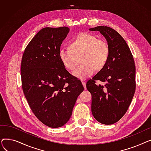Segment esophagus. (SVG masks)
<instances>
[{
    "label": "esophagus",
    "mask_w": 151,
    "mask_h": 151,
    "mask_svg": "<svg viewBox=\"0 0 151 151\" xmlns=\"http://www.w3.org/2000/svg\"><path fill=\"white\" fill-rule=\"evenodd\" d=\"M81 83H82V84H83V86H84V89H86V82H85V81H81Z\"/></svg>",
    "instance_id": "esophagus-1"
}]
</instances>
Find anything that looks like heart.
<instances>
[{
  "instance_id": "1",
  "label": "heart",
  "mask_w": 151,
  "mask_h": 151,
  "mask_svg": "<svg viewBox=\"0 0 151 151\" xmlns=\"http://www.w3.org/2000/svg\"><path fill=\"white\" fill-rule=\"evenodd\" d=\"M70 47V49L59 50V58L64 66L70 70H74L81 60L83 64L73 72V75L80 80L91 76L96 68H104L109 58L108 42L91 34H78L71 42Z\"/></svg>"
}]
</instances>
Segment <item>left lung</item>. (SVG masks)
Here are the masks:
<instances>
[{
    "instance_id": "obj_1",
    "label": "left lung",
    "mask_w": 151,
    "mask_h": 151,
    "mask_svg": "<svg viewBox=\"0 0 151 151\" xmlns=\"http://www.w3.org/2000/svg\"><path fill=\"white\" fill-rule=\"evenodd\" d=\"M89 30L100 32L109 46L106 65L86 84L92 95V113L101 124H113L125 114L133 97L135 65L128 45L117 31L104 26ZM97 80L105 85H97Z\"/></svg>"
}]
</instances>
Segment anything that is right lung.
Returning <instances> with one entry per match:
<instances>
[{"instance_id":"add662e5","label":"right lung","mask_w":151,"mask_h":151,"mask_svg":"<svg viewBox=\"0 0 151 151\" xmlns=\"http://www.w3.org/2000/svg\"><path fill=\"white\" fill-rule=\"evenodd\" d=\"M69 31L67 27L41 29L26 47L21 61L22 91L29 105L38 120L51 128L68 121L84 91L81 82L65 69L59 55Z\"/></svg>"}]
</instances>
